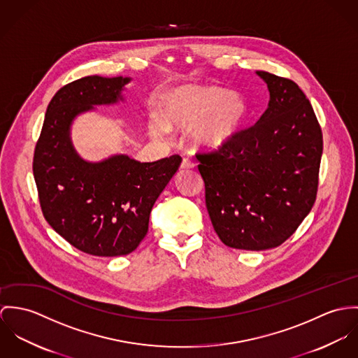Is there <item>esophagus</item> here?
Segmentation results:
<instances>
[{"instance_id":"34e87169","label":"esophagus","mask_w":358,"mask_h":358,"mask_svg":"<svg viewBox=\"0 0 358 358\" xmlns=\"http://www.w3.org/2000/svg\"><path fill=\"white\" fill-rule=\"evenodd\" d=\"M195 163L188 158H184L182 163H181V169H194Z\"/></svg>"}]
</instances>
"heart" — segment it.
<instances>
[{"label":"heart","instance_id":"1","mask_svg":"<svg viewBox=\"0 0 358 358\" xmlns=\"http://www.w3.org/2000/svg\"><path fill=\"white\" fill-rule=\"evenodd\" d=\"M248 115L245 99L236 92L210 86H182L173 90L163 103V117L170 127H192L199 147L218 150L238 136ZM154 134L166 133V126L155 122Z\"/></svg>","mask_w":358,"mask_h":358}]
</instances>
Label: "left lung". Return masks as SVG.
<instances>
[{"label": "left lung", "instance_id": "obj_1", "mask_svg": "<svg viewBox=\"0 0 358 358\" xmlns=\"http://www.w3.org/2000/svg\"><path fill=\"white\" fill-rule=\"evenodd\" d=\"M257 74L271 93L262 117L227 145L196 154L215 234L228 247L251 251L282 244L310 213L322 155L321 127L299 86Z\"/></svg>", "mask_w": 358, "mask_h": 358}]
</instances>
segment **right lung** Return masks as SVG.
Masks as SVG:
<instances>
[{
    "instance_id": "right-lung-1",
    "label": "right lung",
    "mask_w": 358,
    "mask_h": 358,
    "mask_svg": "<svg viewBox=\"0 0 358 358\" xmlns=\"http://www.w3.org/2000/svg\"><path fill=\"white\" fill-rule=\"evenodd\" d=\"M130 78L85 77L50 100L36 145L33 173L48 224L71 245L96 257L126 255L148 232L151 210L180 167L171 155L141 163L126 155L90 163L70 140L73 120L93 106L114 104Z\"/></svg>"
}]
</instances>
